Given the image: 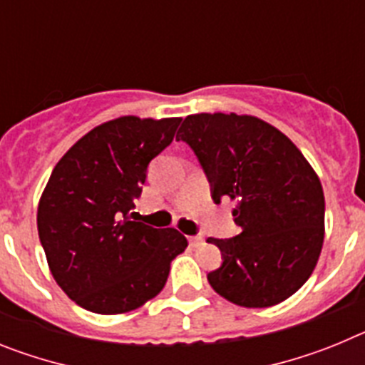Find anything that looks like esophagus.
<instances>
[{
  "mask_svg": "<svg viewBox=\"0 0 365 365\" xmlns=\"http://www.w3.org/2000/svg\"><path fill=\"white\" fill-rule=\"evenodd\" d=\"M188 241L192 247H199V245H202V241L205 240H202V235H190Z\"/></svg>",
  "mask_w": 365,
  "mask_h": 365,
  "instance_id": "34e87169",
  "label": "esophagus"
}]
</instances>
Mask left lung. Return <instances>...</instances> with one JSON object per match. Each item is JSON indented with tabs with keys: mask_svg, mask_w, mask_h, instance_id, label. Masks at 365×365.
Returning a JSON list of instances; mask_svg holds the SVG:
<instances>
[{
	"mask_svg": "<svg viewBox=\"0 0 365 365\" xmlns=\"http://www.w3.org/2000/svg\"><path fill=\"white\" fill-rule=\"evenodd\" d=\"M210 182L215 205L235 202L240 234L214 240L222 263L212 289L241 307H270L307 282L324 245L320 179L279 130L248 115H190L177 131Z\"/></svg>",
	"mask_w": 365,
	"mask_h": 365,
	"instance_id": "8db88e82",
	"label": "left lung"
}]
</instances>
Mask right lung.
<instances>
[{
  "label": "right lung",
  "mask_w": 365,
  "mask_h": 365,
  "mask_svg": "<svg viewBox=\"0 0 365 365\" xmlns=\"http://www.w3.org/2000/svg\"><path fill=\"white\" fill-rule=\"evenodd\" d=\"M180 118L120 117L96 125L54 166L38 205V234L53 278L96 314L133 311L166 285L188 241L175 228L133 221L148 166Z\"/></svg>",
  "instance_id": "1"
}]
</instances>
